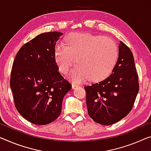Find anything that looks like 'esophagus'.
Wrapping results in <instances>:
<instances>
[{
  "instance_id": "obj_1",
  "label": "esophagus",
  "mask_w": 151,
  "mask_h": 151,
  "mask_svg": "<svg viewBox=\"0 0 151 151\" xmlns=\"http://www.w3.org/2000/svg\"><path fill=\"white\" fill-rule=\"evenodd\" d=\"M78 87H79V86L77 85H75V84H73L72 85V88H73V89H75L76 88H78Z\"/></svg>"
}]
</instances>
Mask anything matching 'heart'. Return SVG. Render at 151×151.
Returning a JSON list of instances; mask_svg holds the SVG:
<instances>
[{
    "label": "heart",
    "instance_id": "obj_1",
    "mask_svg": "<svg viewBox=\"0 0 151 151\" xmlns=\"http://www.w3.org/2000/svg\"><path fill=\"white\" fill-rule=\"evenodd\" d=\"M65 47L57 45L54 58L60 73L66 75L75 64L70 78L75 83H98L110 75L118 59L113 40L89 33H71L64 38Z\"/></svg>",
    "mask_w": 151,
    "mask_h": 151
}]
</instances>
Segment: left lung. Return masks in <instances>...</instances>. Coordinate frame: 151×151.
Returning <instances> with one entry per match:
<instances>
[{"mask_svg": "<svg viewBox=\"0 0 151 151\" xmlns=\"http://www.w3.org/2000/svg\"><path fill=\"white\" fill-rule=\"evenodd\" d=\"M87 111L95 122L110 125L129 114L138 93V76L133 54L120 41L119 58L109 77L85 87Z\"/></svg>", "mask_w": 151, "mask_h": 151, "instance_id": "left-lung-1", "label": "left lung"}]
</instances>
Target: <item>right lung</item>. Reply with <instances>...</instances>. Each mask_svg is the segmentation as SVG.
<instances>
[{
	"mask_svg": "<svg viewBox=\"0 0 151 151\" xmlns=\"http://www.w3.org/2000/svg\"><path fill=\"white\" fill-rule=\"evenodd\" d=\"M62 32L40 34L21 47L15 56L10 86L19 113L30 123L47 125L62 111L72 86L58 72L54 49Z\"/></svg>",
	"mask_w": 151,
	"mask_h": 151,
	"instance_id": "obj_1",
	"label": "right lung"
}]
</instances>
